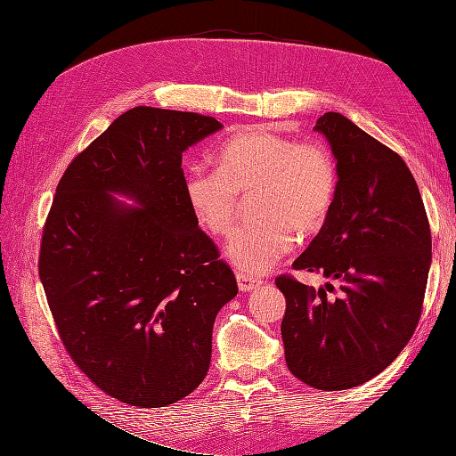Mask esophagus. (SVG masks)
<instances>
[{
  "instance_id": "34e87169",
  "label": "esophagus",
  "mask_w": 456,
  "mask_h": 456,
  "mask_svg": "<svg viewBox=\"0 0 456 456\" xmlns=\"http://www.w3.org/2000/svg\"><path fill=\"white\" fill-rule=\"evenodd\" d=\"M238 285H240V291L249 293V291H255V289H258L262 285V281L251 278V275L238 273Z\"/></svg>"
}]
</instances>
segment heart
Masks as SVG:
<instances>
[{"mask_svg": "<svg viewBox=\"0 0 456 456\" xmlns=\"http://www.w3.org/2000/svg\"><path fill=\"white\" fill-rule=\"evenodd\" d=\"M184 194L198 223L226 236L241 196H251L255 223L232 233L226 255L238 270L262 273L291 251L295 233L323 226L337 196V167L320 142H298L272 131H251L220 148L218 167L194 165Z\"/></svg>", "mask_w": 456, "mask_h": 456, "instance_id": "obj_1", "label": "heart"}]
</instances>
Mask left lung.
I'll return each instance as SVG.
<instances>
[{
	"mask_svg": "<svg viewBox=\"0 0 456 456\" xmlns=\"http://www.w3.org/2000/svg\"><path fill=\"white\" fill-rule=\"evenodd\" d=\"M337 159V196L295 270L320 272L310 287L275 278L289 370L335 392L377 377L405 348L420 320L432 265L430 224L405 161L337 112L317 119Z\"/></svg>",
	"mask_w": 456,
	"mask_h": 456,
	"instance_id": "obj_1",
	"label": "left lung"
}]
</instances>
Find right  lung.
Segmentation results:
<instances>
[{"mask_svg": "<svg viewBox=\"0 0 456 456\" xmlns=\"http://www.w3.org/2000/svg\"><path fill=\"white\" fill-rule=\"evenodd\" d=\"M218 129L196 112L127 110L68 165L45 220L39 280L64 348L133 407L171 405L198 388L215 317L238 295L190 209L181 167L183 151Z\"/></svg>", "mask_w": 456, "mask_h": 456, "instance_id": "1", "label": "right lung"}]
</instances>
